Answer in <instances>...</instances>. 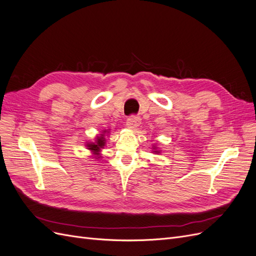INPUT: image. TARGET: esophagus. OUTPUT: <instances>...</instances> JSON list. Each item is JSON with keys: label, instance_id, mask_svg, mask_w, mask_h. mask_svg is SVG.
Instances as JSON below:
<instances>
[{"label": "esophagus", "instance_id": "obj_1", "mask_svg": "<svg viewBox=\"0 0 256 256\" xmlns=\"http://www.w3.org/2000/svg\"><path fill=\"white\" fill-rule=\"evenodd\" d=\"M126 124H127V127L128 128L134 130L136 127H138V125H140V124H141V118H138V116H136V115H131V116H129V118H128Z\"/></svg>", "mask_w": 256, "mask_h": 256}]
</instances>
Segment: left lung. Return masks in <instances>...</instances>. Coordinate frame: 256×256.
I'll use <instances>...</instances> for the list:
<instances>
[{"label":"left lung","mask_w":256,"mask_h":256,"mask_svg":"<svg viewBox=\"0 0 256 256\" xmlns=\"http://www.w3.org/2000/svg\"><path fill=\"white\" fill-rule=\"evenodd\" d=\"M154 147V150H154V152H157V154H159L160 152L157 150V147H154V146H152Z\"/></svg>","instance_id":"8db88e82"}]
</instances>
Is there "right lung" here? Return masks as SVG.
Masks as SVG:
<instances>
[{
	"mask_svg": "<svg viewBox=\"0 0 256 256\" xmlns=\"http://www.w3.org/2000/svg\"><path fill=\"white\" fill-rule=\"evenodd\" d=\"M106 132V130H104V132L100 134L99 136H97L96 138V141H95V143L94 142H92V143H88L86 144V146H88V148L95 154V158L96 159H98V158H100L99 156H100V150H102V148H104V146L106 145V138H104V134Z\"/></svg>",
	"mask_w": 256,
	"mask_h": 256,
	"instance_id": "add662e5",
	"label": "right lung"
}]
</instances>
